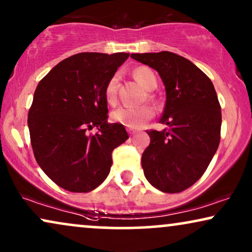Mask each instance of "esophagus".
<instances>
[{"mask_svg":"<svg viewBox=\"0 0 252 252\" xmlns=\"http://www.w3.org/2000/svg\"><path fill=\"white\" fill-rule=\"evenodd\" d=\"M126 130H128V132H129V135H130V136H133V135H135V133L137 132L136 130H133V129H130V128H128V129H126Z\"/></svg>","mask_w":252,"mask_h":252,"instance_id":"obj_1","label":"esophagus"}]
</instances>
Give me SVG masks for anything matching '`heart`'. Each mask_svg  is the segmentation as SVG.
I'll list each match as a JSON object with an SVG mask.
<instances>
[{
	"instance_id": "heart-1",
	"label": "heart",
	"mask_w": 252,
	"mask_h": 252,
	"mask_svg": "<svg viewBox=\"0 0 252 252\" xmlns=\"http://www.w3.org/2000/svg\"><path fill=\"white\" fill-rule=\"evenodd\" d=\"M133 75L146 89L152 91L157 86V76L148 66H139L133 71ZM119 74L113 75L107 82L104 89V96L109 103H114L117 96ZM155 116V110L150 106L142 107H120L111 113V121L122 124L130 129H139Z\"/></svg>"
}]
</instances>
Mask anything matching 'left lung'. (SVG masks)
Returning <instances> with one entry per match:
<instances>
[{
  "mask_svg": "<svg viewBox=\"0 0 252 252\" xmlns=\"http://www.w3.org/2000/svg\"><path fill=\"white\" fill-rule=\"evenodd\" d=\"M131 58L156 69L166 91L159 122L167 126L146 131L144 176L161 192H183L202 177L219 148L222 116L214 85L192 62L168 51Z\"/></svg>",
  "mask_w": 252,
  "mask_h": 252,
  "instance_id": "1",
  "label": "left lung"
}]
</instances>
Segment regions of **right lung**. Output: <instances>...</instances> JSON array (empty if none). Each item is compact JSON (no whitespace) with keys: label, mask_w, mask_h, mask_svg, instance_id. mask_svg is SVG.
<instances>
[{"label":"right lung","mask_w":252,"mask_h":252,"mask_svg":"<svg viewBox=\"0 0 252 252\" xmlns=\"http://www.w3.org/2000/svg\"><path fill=\"white\" fill-rule=\"evenodd\" d=\"M129 53H78L56 65L38 84L28 115L38 165L53 183L87 193L106 180L114 149L129 138L108 123L107 82ZM96 126L95 135L88 130Z\"/></svg>","instance_id":"right-lung-1"}]
</instances>
